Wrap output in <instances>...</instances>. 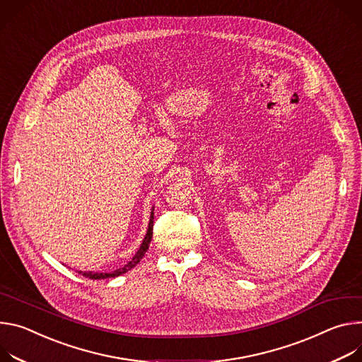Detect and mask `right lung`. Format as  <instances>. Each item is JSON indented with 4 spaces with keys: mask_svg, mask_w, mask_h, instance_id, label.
I'll return each instance as SVG.
<instances>
[{
    "mask_svg": "<svg viewBox=\"0 0 362 362\" xmlns=\"http://www.w3.org/2000/svg\"><path fill=\"white\" fill-rule=\"evenodd\" d=\"M152 230H153V207L151 210V217H149V223H148V230H146V234L142 240V243L138 249V252L135 253V256L127 263L124 264L122 267H119L116 270H112V272H107V273H100V272H83V270H78L80 274H83L85 277H89V279H93V280H98V279H109V277H117L120 274H124L127 272H129L131 269H134L139 262L141 259L145 256L148 247H149V243L152 240Z\"/></svg>",
    "mask_w": 362,
    "mask_h": 362,
    "instance_id": "add662e5",
    "label": "right lung"
}]
</instances>
